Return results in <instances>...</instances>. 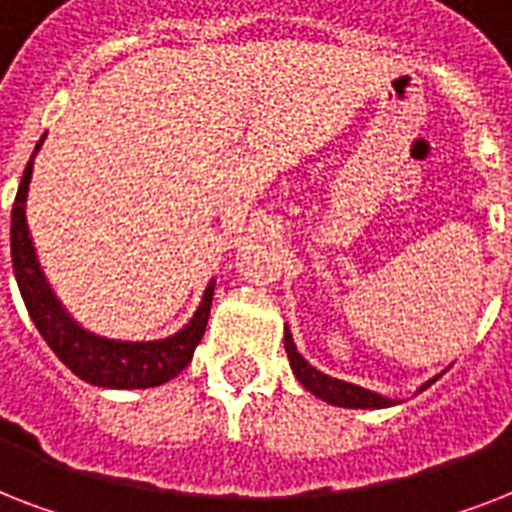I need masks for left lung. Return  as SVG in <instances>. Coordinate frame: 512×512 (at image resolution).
Segmentation results:
<instances>
[{
  "label": "left lung",
  "mask_w": 512,
  "mask_h": 512,
  "mask_svg": "<svg viewBox=\"0 0 512 512\" xmlns=\"http://www.w3.org/2000/svg\"><path fill=\"white\" fill-rule=\"evenodd\" d=\"M284 348H287L289 366H292V372H295L297 380L303 382V388L311 390L313 396L321 398V401H327V404L345 406V409H385V406L398 404L393 398L380 396V393H374V390H366L361 388V385H353V382L337 380V377H329V374L319 372L316 366H311L303 356H300V350H297L295 340H292L287 327H284ZM436 380L438 377L425 382L417 393L430 388Z\"/></svg>",
  "instance_id": "8db88e82"
}]
</instances>
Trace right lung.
<instances>
[{
	"label": "right lung",
	"instance_id": "1",
	"mask_svg": "<svg viewBox=\"0 0 512 512\" xmlns=\"http://www.w3.org/2000/svg\"><path fill=\"white\" fill-rule=\"evenodd\" d=\"M44 138L36 143L34 154L28 159L23 180L18 185V196L12 204V225H10V252L12 271L18 281L20 297L26 303V311L39 329V335L50 345L52 353L79 377V380L98 385V388L132 390V388H154L164 385L172 377L183 372L191 364L193 350L204 337L207 329L212 295H215V281H209L201 297L199 308L180 332L164 337V340L148 342H127L108 340L95 332L79 327L68 311L60 305L52 287L44 279V271L36 260L34 241L28 236L26 223V199L31 172H34V156L42 148Z\"/></svg>",
	"mask_w": 512,
	"mask_h": 512
}]
</instances>
